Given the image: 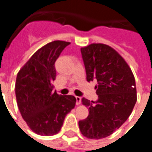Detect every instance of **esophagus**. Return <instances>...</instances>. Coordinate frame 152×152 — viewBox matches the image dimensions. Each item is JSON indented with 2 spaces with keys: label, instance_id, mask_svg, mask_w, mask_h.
Instances as JSON below:
<instances>
[{
  "label": "esophagus",
  "instance_id": "esophagus-1",
  "mask_svg": "<svg viewBox=\"0 0 152 152\" xmlns=\"http://www.w3.org/2000/svg\"><path fill=\"white\" fill-rule=\"evenodd\" d=\"M76 104L78 106V105H80V103H81V97L80 96H76Z\"/></svg>",
  "mask_w": 152,
  "mask_h": 152
}]
</instances>
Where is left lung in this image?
Returning <instances> with one entry per match:
<instances>
[{
    "mask_svg": "<svg viewBox=\"0 0 152 152\" xmlns=\"http://www.w3.org/2000/svg\"><path fill=\"white\" fill-rule=\"evenodd\" d=\"M87 81L97 80V101L82 98L89 115L79 121L81 134L90 139H102L121 127L137 102L133 73L120 54L105 44L80 48Z\"/></svg>",
    "mask_w": 152,
    "mask_h": 152,
    "instance_id": "obj_1",
    "label": "left lung"
}]
</instances>
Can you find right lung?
Instances as JSON below:
<instances>
[{"instance_id": "1", "label": "right lung", "mask_w": 152, "mask_h": 152, "mask_svg": "<svg viewBox=\"0 0 152 152\" xmlns=\"http://www.w3.org/2000/svg\"><path fill=\"white\" fill-rule=\"evenodd\" d=\"M70 42L54 41L35 52L20 70L15 81V97L22 118L30 129L41 136L57 134L66 115L75 107L73 96L53 92L55 62Z\"/></svg>"}]
</instances>
